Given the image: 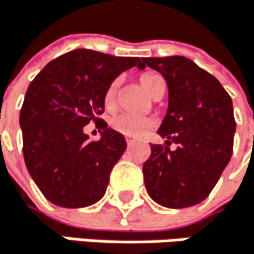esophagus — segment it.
I'll list each match as a JSON object with an SVG mask.
<instances>
[{"mask_svg":"<svg viewBox=\"0 0 254 254\" xmlns=\"http://www.w3.org/2000/svg\"><path fill=\"white\" fill-rule=\"evenodd\" d=\"M134 138H131V137H126V143H128V146H131V144H134Z\"/></svg>","mask_w":254,"mask_h":254,"instance_id":"obj_1","label":"esophagus"}]
</instances>
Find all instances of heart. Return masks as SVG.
I'll list each match as a JSON object with an SVG mask.
<instances>
[{"label":"heart","instance_id":"obj_1","mask_svg":"<svg viewBox=\"0 0 254 254\" xmlns=\"http://www.w3.org/2000/svg\"><path fill=\"white\" fill-rule=\"evenodd\" d=\"M141 87L146 92L153 96L159 87H164V81L158 73L153 72H144L138 78ZM117 95H119V79H114L105 92V107L108 110H113L117 104ZM111 126L120 134L128 137H141L144 135L152 126L153 120L146 116H134V114H117L111 120Z\"/></svg>","mask_w":254,"mask_h":254}]
</instances>
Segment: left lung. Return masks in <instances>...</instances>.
I'll return each instance as SVG.
<instances>
[{
	"mask_svg": "<svg viewBox=\"0 0 254 254\" xmlns=\"http://www.w3.org/2000/svg\"><path fill=\"white\" fill-rule=\"evenodd\" d=\"M143 63L158 70L169 87V108L143 166L149 195L166 208L203 202L218 182L233 152L235 123L229 93L220 81L190 59L155 57ZM172 142L178 144L170 151Z\"/></svg>",
	"mask_w": 254,
	"mask_h": 254,
	"instance_id": "8db88e82",
	"label": "left lung"
}]
</instances>
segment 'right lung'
I'll return each mask as SVG.
<instances>
[{"label": "right lung", "instance_id": "1", "mask_svg": "<svg viewBox=\"0 0 254 254\" xmlns=\"http://www.w3.org/2000/svg\"><path fill=\"white\" fill-rule=\"evenodd\" d=\"M134 66L143 69V60L75 49L48 63L31 81L19 116L24 159L51 203L84 208L104 197L126 149L125 137L101 119L105 92ZM90 121L101 131L96 142L83 134Z\"/></svg>", "mask_w": 254, "mask_h": 254}]
</instances>
